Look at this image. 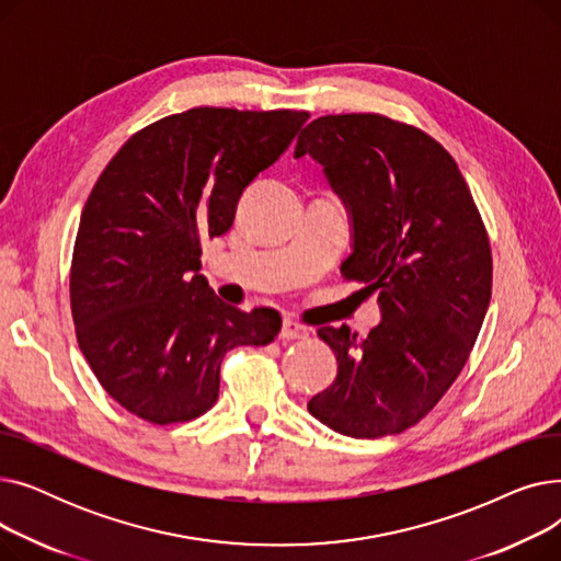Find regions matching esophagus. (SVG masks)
I'll list each match as a JSON object with an SVG mask.
<instances>
[{"label":"esophagus","mask_w":561,"mask_h":561,"mask_svg":"<svg viewBox=\"0 0 561 561\" xmlns=\"http://www.w3.org/2000/svg\"><path fill=\"white\" fill-rule=\"evenodd\" d=\"M307 336H309V332H307V328L300 325V322L290 320V318H284L279 339H284V341H298V339H307Z\"/></svg>","instance_id":"obj_1"}]
</instances>
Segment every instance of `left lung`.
<instances>
[{"instance_id": "obj_1", "label": "left lung", "mask_w": 561, "mask_h": 561, "mask_svg": "<svg viewBox=\"0 0 561 561\" xmlns=\"http://www.w3.org/2000/svg\"><path fill=\"white\" fill-rule=\"evenodd\" d=\"M305 154L352 220L341 275L377 290L381 311L366 339L318 330L339 370L307 409L352 438L400 434L444 398L480 334L493 275L484 222L446 147L391 117H316L296 145Z\"/></svg>"}]
</instances>
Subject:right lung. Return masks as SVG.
Returning <instances> with one entry per match:
<instances>
[{
  "label": "right lung",
  "mask_w": 561,
  "mask_h": 561,
  "mask_svg": "<svg viewBox=\"0 0 561 561\" xmlns=\"http://www.w3.org/2000/svg\"><path fill=\"white\" fill-rule=\"evenodd\" d=\"M309 121L307 111L197 106L134 134L85 199L72 252L77 341L104 391L134 416L186 423L209 411L236 345H268L275 309L241 311L199 275L202 239Z\"/></svg>",
  "instance_id": "right-lung-1"
}]
</instances>
